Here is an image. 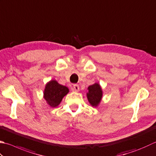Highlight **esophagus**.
<instances>
[{
    "label": "esophagus",
    "mask_w": 156,
    "mask_h": 156,
    "mask_svg": "<svg viewBox=\"0 0 156 156\" xmlns=\"http://www.w3.org/2000/svg\"><path fill=\"white\" fill-rule=\"evenodd\" d=\"M79 90H80V87L78 84H74V87H73V90L75 91V92H78Z\"/></svg>",
    "instance_id": "obj_1"
}]
</instances>
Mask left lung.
I'll return each instance as SVG.
<instances>
[{
    "label": "left lung",
    "mask_w": 156,
    "mask_h": 156,
    "mask_svg": "<svg viewBox=\"0 0 156 156\" xmlns=\"http://www.w3.org/2000/svg\"><path fill=\"white\" fill-rule=\"evenodd\" d=\"M87 90V97L88 102L91 106L97 108L100 104L103 98V92L101 87L98 82H95L88 87Z\"/></svg>",
    "instance_id": "obj_1"
}]
</instances>
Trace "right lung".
<instances>
[{"mask_svg":"<svg viewBox=\"0 0 156 156\" xmlns=\"http://www.w3.org/2000/svg\"><path fill=\"white\" fill-rule=\"evenodd\" d=\"M69 91V88L67 87L58 83L55 80H51L45 84L43 98L51 108H56Z\"/></svg>","mask_w":156,"mask_h":156,"instance_id":"1","label":"right lung"}]
</instances>
